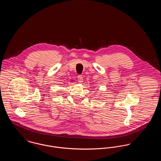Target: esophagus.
Returning <instances> with one entry per match:
<instances>
[{
	"mask_svg": "<svg viewBox=\"0 0 161 161\" xmlns=\"http://www.w3.org/2000/svg\"><path fill=\"white\" fill-rule=\"evenodd\" d=\"M77 78L79 83H82L83 81V77H82V75H78Z\"/></svg>",
	"mask_w": 161,
	"mask_h": 161,
	"instance_id": "obj_1",
	"label": "esophagus"
}]
</instances>
